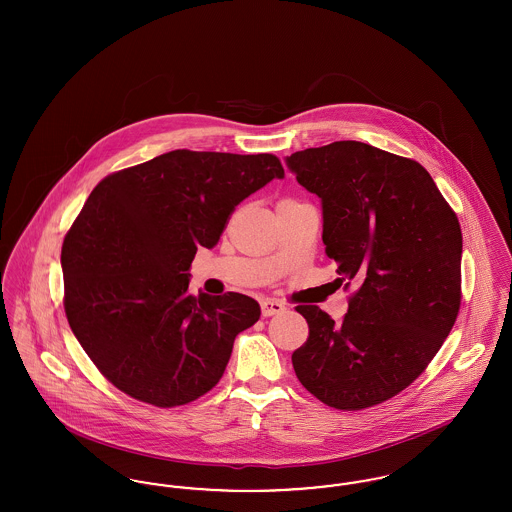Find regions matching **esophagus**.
I'll return each mask as SVG.
<instances>
[{
    "instance_id": "obj_1",
    "label": "esophagus",
    "mask_w": 512,
    "mask_h": 512,
    "mask_svg": "<svg viewBox=\"0 0 512 512\" xmlns=\"http://www.w3.org/2000/svg\"><path fill=\"white\" fill-rule=\"evenodd\" d=\"M284 305L282 303H278V301H274V299H263L261 301V313H263V317H272V315H280V313H284Z\"/></svg>"
}]
</instances>
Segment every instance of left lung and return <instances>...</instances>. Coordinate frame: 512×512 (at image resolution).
Wrapping results in <instances>:
<instances>
[{
	"label": "left lung",
	"mask_w": 512,
	"mask_h": 512,
	"mask_svg": "<svg viewBox=\"0 0 512 512\" xmlns=\"http://www.w3.org/2000/svg\"><path fill=\"white\" fill-rule=\"evenodd\" d=\"M286 163L322 201L338 280L359 284L341 322L317 305L295 307L309 338L293 370L328 407L361 411L411 386L449 336L461 307V224L413 159L347 140Z\"/></svg>",
	"instance_id": "obj_1"
}]
</instances>
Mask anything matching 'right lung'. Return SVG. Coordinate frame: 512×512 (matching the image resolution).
<instances>
[{
	"label": "right lung",
	"mask_w": 512,
	"mask_h": 512,
	"mask_svg": "<svg viewBox=\"0 0 512 512\" xmlns=\"http://www.w3.org/2000/svg\"><path fill=\"white\" fill-rule=\"evenodd\" d=\"M272 178L284 169L270 153L174 149L92 190L61 249L65 313L115 388L169 409L219 384L261 307L242 293H190V267Z\"/></svg>",
	"instance_id": "right-lung-1"
}]
</instances>
